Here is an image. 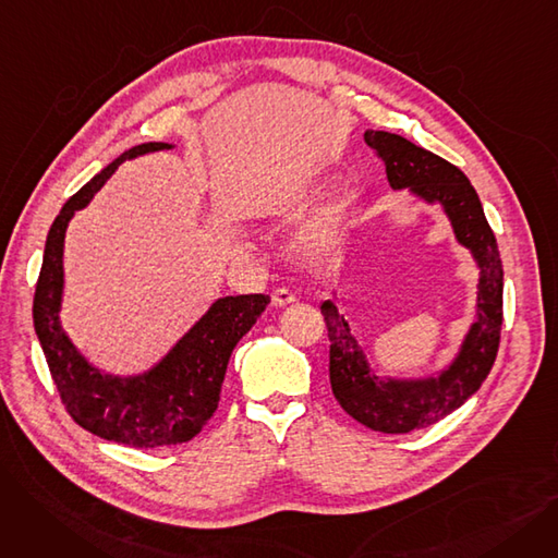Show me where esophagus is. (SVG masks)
Instances as JSON below:
<instances>
[{"instance_id": "1", "label": "esophagus", "mask_w": 558, "mask_h": 558, "mask_svg": "<svg viewBox=\"0 0 558 558\" xmlns=\"http://www.w3.org/2000/svg\"><path fill=\"white\" fill-rule=\"evenodd\" d=\"M271 301H274V305H276V307H284V305L296 303V294H294V291H291V289L278 287V289H274Z\"/></svg>"}]
</instances>
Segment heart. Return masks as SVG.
Returning a JSON list of instances; mask_svg holds the SVG:
<instances>
[{
  "mask_svg": "<svg viewBox=\"0 0 558 558\" xmlns=\"http://www.w3.org/2000/svg\"><path fill=\"white\" fill-rule=\"evenodd\" d=\"M355 205H357V194L353 190H345L337 198H332L328 208L303 230L301 246L305 255L314 259H324L339 253L345 242L348 226H350V219H353Z\"/></svg>",
  "mask_w": 558,
  "mask_h": 558,
  "instance_id": "b5f03b06",
  "label": "heart"
}]
</instances>
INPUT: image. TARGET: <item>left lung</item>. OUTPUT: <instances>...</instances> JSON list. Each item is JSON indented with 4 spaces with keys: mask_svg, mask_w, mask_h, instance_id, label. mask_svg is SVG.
<instances>
[{
    "mask_svg": "<svg viewBox=\"0 0 558 558\" xmlns=\"http://www.w3.org/2000/svg\"><path fill=\"white\" fill-rule=\"evenodd\" d=\"M366 144L385 162L393 190L409 187L427 203H441L459 244L480 264L477 320L457 360L438 377L379 379L368 371L364 353L350 335L332 301L320 305L330 339V385L343 412L385 434L429 427L452 414L486 379L500 348L502 330V259L484 217L480 196L465 173L423 146L387 131H366Z\"/></svg>",
    "mask_w": 558,
    "mask_h": 558,
    "instance_id": "left-lung-1",
    "label": "left lung"
}]
</instances>
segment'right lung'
I'll use <instances>...</instances> for the list:
<instances>
[{
	"instance_id": "add662e5",
	"label": "right lung",
	"mask_w": 558,
	"mask_h": 558,
	"mask_svg": "<svg viewBox=\"0 0 558 558\" xmlns=\"http://www.w3.org/2000/svg\"><path fill=\"white\" fill-rule=\"evenodd\" d=\"M162 149H171V144L144 142L133 146L63 205L47 234L34 296L36 335L68 414L76 425L106 441L137 450L185 444L213 418L232 348L271 303L264 294L219 299L156 368L137 377L104 375L78 355L58 320L68 223L124 160Z\"/></svg>"
}]
</instances>
